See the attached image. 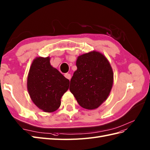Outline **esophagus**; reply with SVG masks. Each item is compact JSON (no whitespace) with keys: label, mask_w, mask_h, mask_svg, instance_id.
I'll return each instance as SVG.
<instances>
[{"label":"esophagus","mask_w":150,"mask_h":150,"mask_svg":"<svg viewBox=\"0 0 150 150\" xmlns=\"http://www.w3.org/2000/svg\"><path fill=\"white\" fill-rule=\"evenodd\" d=\"M64 76L65 78H66L67 79L70 80L71 79V75L70 74H69V73H66V74H64Z\"/></svg>","instance_id":"esophagus-1"}]
</instances>
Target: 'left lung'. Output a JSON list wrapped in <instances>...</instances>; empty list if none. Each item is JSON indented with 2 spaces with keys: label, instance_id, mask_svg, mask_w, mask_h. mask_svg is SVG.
<instances>
[{
  "label": "left lung",
  "instance_id": "obj_1",
  "mask_svg": "<svg viewBox=\"0 0 150 150\" xmlns=\"http://www.w3.org/2000/svg\"><path fill=\"white\" fill-rule=\"evenodd\" d=\"M70 90L83 108L94 109L107 99L113 83L110 64L103 54L92 52L78 57Z\"/></svg>",
  "mask_w": 150,
  "mask_h": 150
}]
</instances>
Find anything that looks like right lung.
I'll return each mask as SVG.
<instances>
[{
	"label": "right lung",
	"mask_w": 150,
	"mask_h": 150,
	"mask_svg": "<svg viewBox=\"0 0 150 150\" xmlns=\"http://www.w3.org/2000/svg\"><path fill=\"white\" fill-rule=\"evenodd\" d=\"M50 60L49 57L34 59L27 79L28 92L33 103L47 112L60 107L61 98L69 86V80L51 65Z\"/></svg>",
	"instance_id": "right-lung-1"
}]
</instances>
